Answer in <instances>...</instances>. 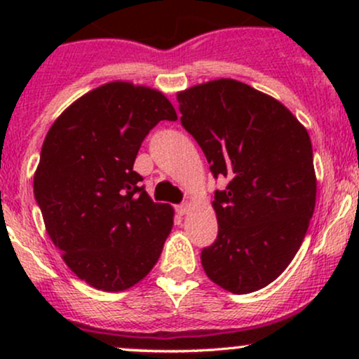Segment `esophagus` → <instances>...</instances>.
I'll return each mask as SVG.
<instances>
[{
	"label": "esophagus",
	"mask_w": 359,
	"mask_h": 359,
	"mask_svg": "<svg viewBox=\"0 0 359 359\" xmlns=\"http://www.w3.org/2000/svg\"><path fill=\"white\" fill-rule=\"evenodd\" d=\"M189 209H191V204H189V203H184V204L177 205V212H179L180 216H185V214L189 212Z\"/></svg>",
	"instance_id": "34e87169"
}]
</instances>
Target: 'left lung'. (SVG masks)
Segmentation results:
<instances>
[{"label":"left lung","mask_w":359,"mask_h":359,"mask_svg":"<svg viewBox=\"0 0 359 359\" xmlns=\"http://www.w3.org/2000/svg\"><path fill=\"white\" fill-rule=\"evenodd\" d=\"M180 121L216 177L217 240L203 250L214 283L250 294L282 275L306 236L317 180L307 130L282 102L234 79L177 93Z\"/></svg>","instance_id":"obj_1"}]
</instances>
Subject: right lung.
Listing matches in <instances>:
<instances>
[{"label": "right lung", "instance_id": "add662e5", "mask_svg": "<svg viewBox=\"0 0 359 359\" xmlns=\"http://www.w3.org/2000/svg\"><path fill=\"white\" fill-rule=\"evenodd\" d=\"M162 119H177L163 93L113 81L74 101L43 140L34 192L45 229L65 265L97 290L145 278L172 231V205L154 203L133 170Z\"/></svg>", "mask_w": 359, "mask_h": 359}]
</instances>
